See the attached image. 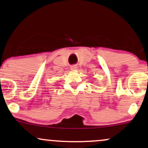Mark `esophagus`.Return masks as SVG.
Instances as JSON below:
<instances>
[{"label": "esophagus", "instance_id": "34e87169", "mask_svg": "<svg viewBox=\"0 0 148 148\" xmlns=\"http://www.w3.org/2000/svg\"><path fill=\"white\" fill-rule=\"evenodd\" d=\"M71 69H72V70H76V69H77V67H76V66H72V67H71Z\"/></svg>", "mask_w": 148, "mask_h": 148}]
</instances>
